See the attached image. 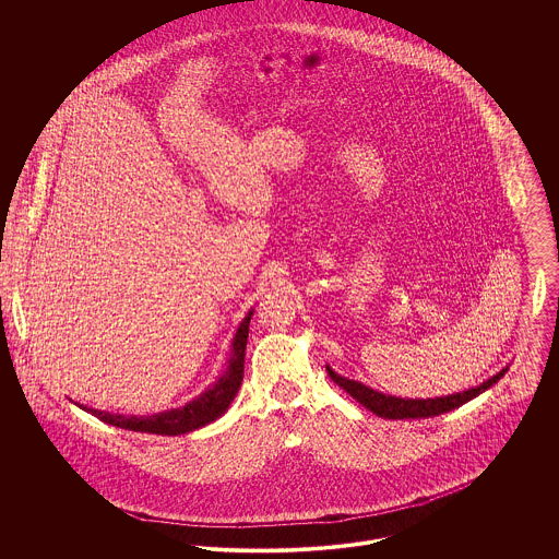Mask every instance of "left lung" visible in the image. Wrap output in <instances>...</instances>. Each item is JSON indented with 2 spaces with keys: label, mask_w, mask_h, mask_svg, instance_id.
<instances>
[{
  "label": "left lung",
  "mask_w": 559,
  "mask_h": 559,
  "mask_svg": "<svg viewBox=\"0 0 559 559\" xmlns=\"http://www.w3.org/2000/svg\"><path fill=\"white\" fill-rule=\"evenodd\" d=\"M329 377L340 385L344 388L347 394L356 402H360L365 408L372 411L377 417H383V419H426V417H436V415H442V413H449L452 408H459L461 404L469 402L472 399L479 396L481 392H486L490 385H495L507 369L501 372H497L495 377H490L488 381L479 383L478 388H472L467 392H461V394H451V396H442V399H427V400H411V399H396V396H385L377 390H371L358 381H352L347 377H342L337 372H333V369H329Z\"/></svg>",
  "instance_id": "8db88e82"
}]
</instances>
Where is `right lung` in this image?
I'll use <instances>...</instances> for the list:
<instances>
[{
  "mask_svg": "<svg viewBox=\"0 0 559 559\" xmlns=\"http://www.w3.org/2000/svg\"><path fill=\"white\" fill-rule=\"evenodd\" d=\"M249 312L245 320L240 322L239 331L233 342V358L228 362V371L219 377V381L210 388L205 394L199 399L188 402L187 406L167 411L153 417H123V415H110L105 411H94L85 408L94 417L103 419L105 424L121 427V429H132V431H146V433H160V436H178L187 433L192 429L207 426L222 417L230 402L239 392L240 381H242V369H245V347H247V335H249Z\"/></svg>",
  "mask_w": 559,
  "mask_h": 559,
  "instance_id": "right-lung-1",
  "label": "right lung"
}]
</instances>
